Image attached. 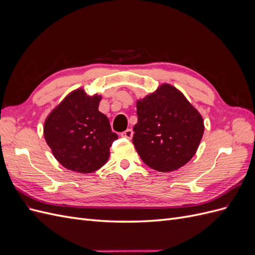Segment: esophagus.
Segmentation results:
<instances>
[{
	"mask_svg": "<svg viewBox=\"0 0 255 255\" xmlns=\"http://www.w3.org/2000/svg\"><path fill=\"white\" fill-rule=\"evenodd\" d=\"M133 134H134L133 130L130 128H128L127 130H125V132L121 133V137H125V138H127V139H132Z\"/></svg>",
	"mask_w": 255,
	"mask_h": 255,
	"instance_id": "obj_1",
	"label": "esophagus"
}]
</instances>
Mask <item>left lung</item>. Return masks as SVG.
Wrapping results in <instances>:
<instances>
[{"mask_svg": "<svg viewBox=\"0 0 255 255\" xmlns=\"http://www.w3.org/2000/svg\"><path fill=\"white\" fill-rule=\"evenodd\" d=\"M133 143L145 165L159 172L177 170L194 157L204 121L182 92L170 84L137 100Z\"/></svg>", "mask_w": 255, "mask_h": 255, "instance_id": "1", "label": "left lung"}]
</instances>
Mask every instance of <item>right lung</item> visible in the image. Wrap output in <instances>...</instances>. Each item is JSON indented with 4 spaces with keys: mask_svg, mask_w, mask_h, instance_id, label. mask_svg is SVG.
Returning a JSON list of instances; mask_svg holds the SVG:
<instances>
[{
    "mask_svg": "<svg viewBox=\"0 0 255 255\" xmlns=\"http://www.w3.org/2000/svg\"><path fill=\"white\" fill-rule=\"evenodd\" d=\"M102 96L84 88L67 95L43 125L44 139L58 163L68 170L91 173L106 164L110 148L118 138L109 118L99 112Z\"/></svg>",
    "mask_w": 255,
    "mask_h": 255,
    "instance_id": "right-lung-1",
    "label": "right lung"
}]
</instances>
